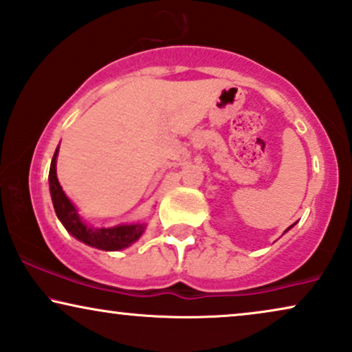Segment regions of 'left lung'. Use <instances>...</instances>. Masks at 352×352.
<instances>
[{
	"instance_id": "left-lung-1",
	"label": "left lung",
	"mask_w": 352,
	"mask_h": 352,
	"mask_svg": "<svg viewBox=\"0 0 352 352\" xmlns=\"http://www.w3.org/2000/svg\"><path fill=\"white\" fill-rule=\"evenodd\" d=\"M292 226H294V224H292ZM292 226H291V228H292ZM291 228H287V230H289V229H291ZM287 230H284V232H287Z\"/></svg>"
}]
</instances>
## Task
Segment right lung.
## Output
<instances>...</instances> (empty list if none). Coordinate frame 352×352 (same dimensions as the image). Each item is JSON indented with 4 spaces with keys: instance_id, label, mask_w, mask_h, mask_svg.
<instances>
[{
    "instance_id": "add662e5",
    "label": "right lung",
    "mask_w": 352,
    "mask_h": 352,
    "mask_svg": "<svg viewBox=\"0 0 352 352\" xmlns=\"http://www.w3.org/2000/svg\"><path fill=\"white\" fill-rule=\"evenodd\" d=\"M56 157L58 148L53 154L50 173H48V184H50V195L53 208L65 229L78 239L79 242H84L89 247L99 248L105 252H117L130 247L141 237L146 229L144 222H136V224H122L115 228H92L82 217L78 214V209L71 203V199L66 197L63 188L56 177Z\"/></svg>"
}]
</instances>
